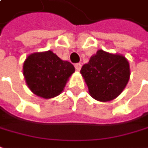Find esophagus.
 <instances>
[{
  "mask_svg": "<svg viewBox=\"0 0 148 148\" xmlns=\"http://www.w3.org/2000/svg\"><path fill=\"white\" fill-rule=\"evenodd\" d=\"M74 67H75V69H76V70H78V71H79V70H81V67H82V65H81L80 63H77V64H75V65H74Z\"/></svg>",
  "mask_w": 148,
  "mask_h": 148,
  "instance_id": "34e87169",
  "label": "esophagus"
}]
</instances>
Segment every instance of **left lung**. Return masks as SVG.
I'll return each instance as SVG.
<instances>
[{
    "label": "left lung",
    "mask_w": 148,
    "mask_h": 148,
    "mask_svg": "<svg viewBox=\"0 0 148 148\" xmlns=\"http://www.w3.org/2000/svg\"><path fill=\"white\" fill-rule=\"evenodd\" d=\"M93 99L107 102L116 99L129 82L128 60L121 54L98 50L80 70Z\"/></svg>",
    "instance_id": "obj_1"
}]
</instances>
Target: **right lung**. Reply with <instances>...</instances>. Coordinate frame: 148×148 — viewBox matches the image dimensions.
I'll use <instances>...</instances> for the list:
<instances>
[{
    "instance_id": "right-lung-1",
    "label": "right lung",
    "mask_w": 148,
    "mask_h": 148,
    "mask_svg": "<svg viewBox=\"0 0 148 148\" xmlns=\"http://www.w3.org/2000/svg\"><path fill=\"white\" fill-rule=\"evenodd\" d=\"M23 71L27 87L35 95L51 99L63 91L75 69L70 62L49 50L27 56Z\"/></svg>"
}]
</instances>
